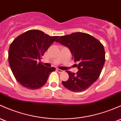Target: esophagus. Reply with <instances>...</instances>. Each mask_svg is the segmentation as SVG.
<instances>
[{
	"label": "esophagus",
	"instance_id": "34e87169",
	"mask_svg": "<svg viewBox=\"0 0 121 121\" xmlns=\"http://www.w3.org/2000/svg\"><path fill=\"white\" fill-rule=\"evenodd\" d=\"M57 71L58 72V73H62V72H63V70L58 69V68H57Z\"/></svg>",
	"mask_w": 121,
	"mask_h": 121
}]
</instances>
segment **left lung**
<instances>
[{"mask_svg": "<svg viewBox=\"0 0 121 121\" xmlns=\"http://www.w3.org/2000/svg\"><path fill=\"white\" fill-rule=\"evenodd\" d=\"M70 50L72 59L78 71H69L67 81H62L64 87L74 92L88 89L97 80L105 63V50L103 45L89 34L83 32L72 33L60 36L56 40Z\"/></svg>", "mask_w": 121, "mask_h": 121, "instance_id": "left-lung-1", "label": "left lung"}]
</instances>
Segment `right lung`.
I'll use <instances>...</instances> for the list:
<instances>
[{"label": "right lung", "instance_id": "right-lung-1", "mask_svg": "<svg viewBox=\"0 0 121 121\" xmlns=\"http://www.w3.org/2000/svg\"><path fill=\"white\" fill-rule=\"evenodd\" d=\"M58 36H50L37 30H28L16 38L9 50V63L20 85L28 89H37L45 85L49 75L56 70L47 67L40 60Z\"/></svg>", "mask_w": 121, "mask_h": 121}]
</instances>
